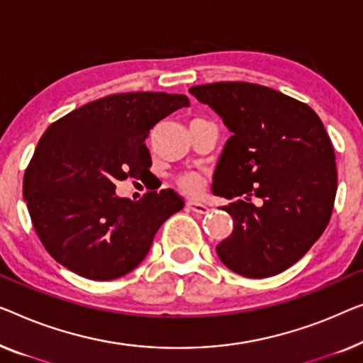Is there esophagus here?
Wrapping results in <instances>:
<instances>
[{
  "label": "esophagus",
  "mask_w": 363,
  "mask_h": 363,
  "mask_svg": "<svg viewBox=\"0 0 363 363\" xmlns=\"http://www.w3.org/2000/svg\"><path fill=\"white\" fill-rule=\"evenodd\" d=\"M186 208L190 209V211L196 213V214H208L209 211H211V209H209V208L206 206V204L196 203V201H188V203H186Z\"/></svg>",
  "instance_id": "34e87169"
}]
</instances>
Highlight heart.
Instances as JSON below:
<instances>
[{"label":"heart","instance_id":"1","mask_svg":"<svg viewBox=\"0 0 363 363\" xmlns=\"http://www.w3.org/2000/svg\"><path fill=\"white\" fill-rule=\"evenodd\" d=\"M180 186L188 193H198L201 188V182L196 175H185L180 180Z\"/></svg>","mask_w":363,"mask_h":363}]
</instances>
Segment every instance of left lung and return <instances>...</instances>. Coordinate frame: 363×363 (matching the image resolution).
Instances as JSON below:
<instances>
[{"mask_svg": "<svg viewBox=\"0 0 363 363\" xmlns=\"http://www.w3.org/2000/svg\"><path fill=\"white\" fill-rule=\"evenodd\" d=\"M190 93L233 133L213 182L214 194L234 199L223 206L234 229L216 245L218 257L247 278L290 269L321 238L334 208L337 170L323 121L308 104L255 83H208Z\"/></svg>", "mask_w": 363, "mask_h": 363, "instance_id": "obj_1", "label": "left lung"}]
</instances>
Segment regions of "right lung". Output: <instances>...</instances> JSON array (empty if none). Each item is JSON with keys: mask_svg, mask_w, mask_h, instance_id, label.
I'll return each mask as SVG.
<instances>
[{"mask_svg": "<svg viewBox=\"0 0 363 363\" xmlns=\"http://www.w3.org/2000/svg\"><path fill=\"white\" fill-rule=\"evenodd\" d=\"M183 106H190L185 94H109L42 134L23 193L42 245L60 265L106 281L145 259L157 230L185 203L173 190L149 191L138 201L119 198L114 183L149 175L145 139Z\"/></svg>", "mask_w": 363, "mask_h": 363, "instance_id": "1", "label": "right lung"}]
</instances>
